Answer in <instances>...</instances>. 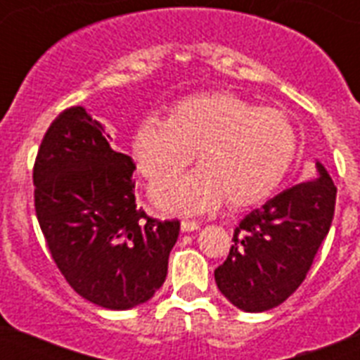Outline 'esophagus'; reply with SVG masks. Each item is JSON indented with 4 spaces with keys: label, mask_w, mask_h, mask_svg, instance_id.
Segmentation results:
<instances>
[{
    "label": "esophagus",
    "mask_w": 360,
    "mask_h": 360,
    "mask_svg": "<svg viewBox=\"0 0 360 360\" xmlns=\"http://www.w3.org/2000/svg\"><path fill=\"white\" fill-rule=\"evenodd\" d=\"M180 229H182V232H195L200 229V224L198 221H189V219H184L182 224H180Z\"/></svg>",
    "instance_id": "1"
}]
</instances>
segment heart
Listing matches in <instances>:
<instances>
[{
    "mask_svg": "<svg viewBox=\"0 0 360 360\" xmlns=\"http://www.w3.org/2000/svg\"><path fill=\"white\" fill-rule=\"evenodd\" d=\"M195 150L200 170L164 178L149 191L160 211L202 214L225 198L236 209L262 203L294 160L295 133L281 111L214 91L182 98L169 119L144 117L131 136V157L148 180L183 169Z\"/></svg>",
    "mask_w": 360,
    "mask_h": 360,
    "instance_id": "b5f03b06",
    "label": "heart"
}]
</instances>
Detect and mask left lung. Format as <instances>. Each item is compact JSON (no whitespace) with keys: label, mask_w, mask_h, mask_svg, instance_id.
Here are the masks:
<instances>
[{"label":"left lung","mask_w":360,"mask_h":360,"mask_svg":"<svg viewBox=\"0 0 360 360\" xmlns=\"http://www.w3.org/2000/svg\"><path fill=\"white\" fill-rule=\"evenodd\" d=\"M317 176L283 191L245 216L214 270L219 292L243 311H265L307 278L335 211L337 187L321 162Z\"/></svg>","instance_id":"1"}]
</instances>
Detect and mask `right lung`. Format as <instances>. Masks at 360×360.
<instances>
[{
    "label": "right lung",
    "instance_id": "1",
    "mask_svg": "<svg viewBox=\"0 0 360 360\" xmlns=\"http://www.w3.org/2000/svg\"><path fill=\"white\" fill-rule=\"evenodd\" d=\"M110 141L82 106L63 111L37 151L34 202L70 287L98 307L129 310L164 285L180 221H158L136 207L135 164Z\"/></svg>",
    "mask_w": 360,
    "mask_h": 360
}]
</instances>
